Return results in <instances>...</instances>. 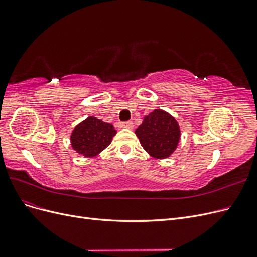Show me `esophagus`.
Here are the masks:
<instances>
[{
	"instance_id": "obj_1",
	"label": "esophagus",
	"mask_w": 257,
	"mask_h": 257,
	"mask_svg": "<svg viewBox=\"0 0 257 257\" xmlns=\"http://www.w3.org/2000/svg\"><path fill=\"white\" fill-rule=\"evenodd\" d=\"M122 127H124V128H128V130H132L134 127V125H133V123H132L131 121H127V122H123L122 124Z\"/></svg>"
}]
</instances>
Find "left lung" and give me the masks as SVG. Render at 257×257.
I'll list each match as a JSON object with an SVG mask.
<instances>
[{
  "label": "left lung",
  "instance_id": "obj_1",
  "mask_svg": "<svg viewBox=\"0 0 257 257\" xmlns=\"http://www.w3.org/2000/svg\"><path fill=\"white\" fill-rule=\"evenodd\" d=\"M135 134L150 157L164 160L178 148L181 130L175 116L163 109H154L145 115L143 123L135 130Z\"/></svg>",
  "mask_w": 257,
  "mask_h": 257
}]
</instances>
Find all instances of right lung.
Listing matches in <instances>:
<instances>
[{"label":"right lung","mask_w":257,"mask_h":257,"mask_svg":"<svg viewBox=\"0 0 257 257\" xmlns=\"http://www.w3.org/2000/svg\"><path fill=\"white\" fill-rule=\"evenodd\" d=\"M115 134L112 124L90 115L77 124L69 139L76 153L84 158H94L110 145Z\"/></svg>","instance_id":"obj_1"}]
</instances>
